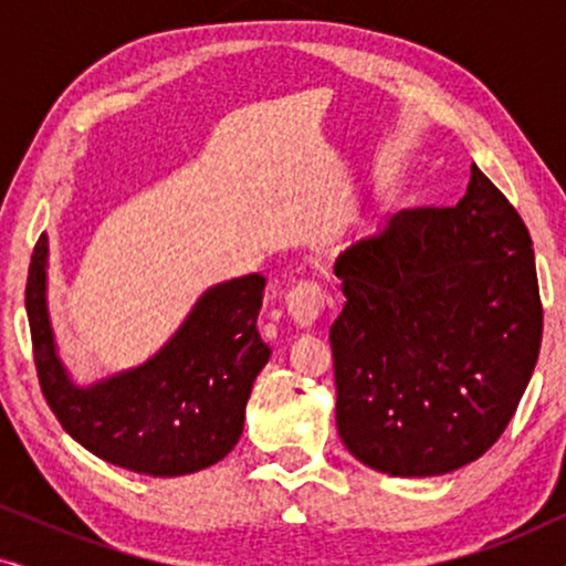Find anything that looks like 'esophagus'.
I'll list each match as a JSON object with an SVG mask.
<instances>
[{
    "label": "esophagus",
    "mask_w": 566,
    "mask_h": 566,
    "mask_svg": "<svg viewBox=\"0 0 566 566\" xmlns=\"http://www.w3.org/2000/svg\"><path fill=\"white\" fill-rule=\"evenodd\" d=\"M283 308L298 329H308L324 312V293L316 283H298L285 293Z\"/></svg>",
    "instance_id": "obj_1"
}]
</instances>
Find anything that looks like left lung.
<instances>
[{
    "label": "left lung",
    "mask_w": 566,
    "mask_h": 566,
    "mask_svg": "<svg viewBox=\"0 0 566 566\" xmlns=\"http://www.w3.org/2000/svg\"><path fill=\"white\" fill-rule=\"evenodd\" d=\"M337 430L391 476L476 461L513 420L538 360L531 237L482 169L453 208L401 211L335 262Z\"/></svg>",
    "instance_id": "1"
}]
</instances>
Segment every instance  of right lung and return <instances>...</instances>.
<instances>
[{"instance_id": "right-lung-1", "label": "right lung", "mask_w": 566, "mask_h": 566, "mask_svg": "<svg viewBox=\"0 0 566 566\" xmlns=\"http://www.w3.org/2000/svg\"><path fill=\"white\" fill-rule=\"evenodd\" d=\"M260 273L211 285L175 335L134 368L76 384L59 355L49 312V237L38 239L25 308L43 397L76 443L113 467L185 476L239 443L254 378L270 360L258 332Z\"/></svg>"}]
</instances>
